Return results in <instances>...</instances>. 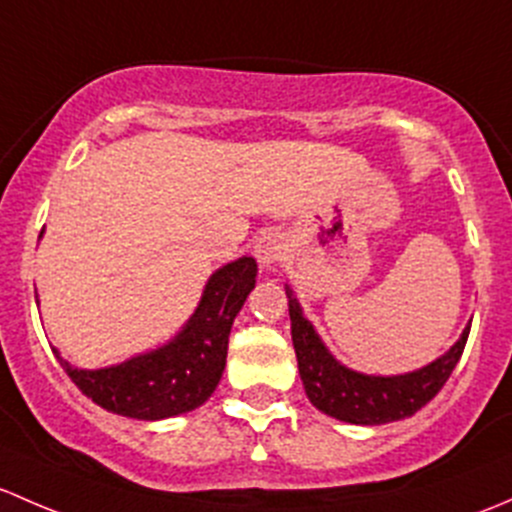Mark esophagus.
<instances>
[{
    "label": "esophagus",
    "instance_id": "34e87169",
    "mask_svg": "<svg viewBox=\"0 0 512 512\" xmlns=\"http://www.w3.org/2000/svg\"><path fill=\"white\" fill-rule=\"evenodd\" d=\"M283 251H286V241L276 231H263L261 236L254 241V256L261 268H273L281 261Z\"/></svg>",
    "mask_w": 512,
    "mask_h": 512
}]
</instances>
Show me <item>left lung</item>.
Wrapping results in <instances>:
<instances>
[{
    "mask_svg": "<svg viewBox=\"0 0 512 512\" xmlns=\"http://www.w3.org/2000/svg\"><path fill=\"white\" fill-rule=\"evenodd\" d=\"M288 315H291V337L298 357V372L303 379L310 404L333 419L357 426H379L389 421L407 419L429 404L453 367L458 365L466 347L471 323L461 337L429 365L404 374H367L342 365L325 347L315 325L305 318L293 288L286 283Z\"/></svg>",
    "mask_w": 512,
    "mask_h": 512,
    "instance_id": "8db88e82",
    "label": "left lung"
}]
</instances>
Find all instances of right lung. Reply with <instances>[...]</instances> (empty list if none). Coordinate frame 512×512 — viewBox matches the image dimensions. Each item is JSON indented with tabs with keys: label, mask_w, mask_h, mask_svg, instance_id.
Instances as JSON below:
<instances>
[{
	"label": "right lung",
	"mask_w": 512,
	"mask_h": 512,
	"mask_svg": "<svg viewBox=\"0 0 512 512\" xmlns=\"http://www.w3.org/2000/svg\"><path fill=\"white\" fill-rule=\"evenodd\" d=\"M256 271L251 256L217 268L182 330L155 350L100 370L73 367L56 347L54 355L73 384L108 412L140 421L194 412L212 397L224 374L231 325L254 291Z\"/></svg>",
	"instance_id": "right-lung-1"
}]
</instances>
